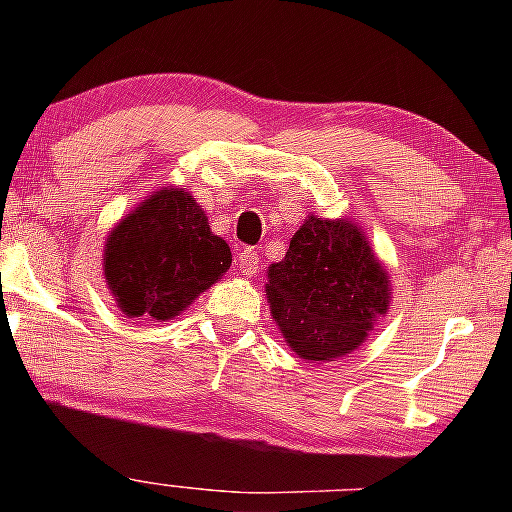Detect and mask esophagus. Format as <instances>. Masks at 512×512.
Here are the masks:
<instances>
[{
    "mask_svg": "<svg viewBox=\"0 0 512 512\" xmlns=\"http://www.w3.org/2000/svg\"><path fill=\"white\" fill-rule=\"evenodd\" d=\"M235 265H237V270L244 272V275H247V277L256 275V272H258V254L251 247L242 249L240 254H237Z\"/></svg>",
    "mask_w": 512,
    "mask_h": 512,
    "instance_id": "obj_1",
    "label": "esophagus"
}]
</instances>
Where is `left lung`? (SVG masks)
Returning a JSON list of instances; mask_svg holds the SVG:
<instances>
[{"mask_svg": "<svg viewBox=\"0 0 512 512\" xmlns=\"http://www.w3.org/2000/svg\"><path fill=\"white\" fill-rule=\"evenodd\" d=\"M389 277L352 221L307 216L265 296L293 352L307 361L349 354L387 314Z\"/></svg>", "mask_w": 512, "mask_h": 512, "instance_id": "obj_1", "label": "left lung"}]
</instances>
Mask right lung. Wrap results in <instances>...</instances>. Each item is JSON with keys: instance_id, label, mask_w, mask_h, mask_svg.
Segmentation results:
<instances>
[{"instance_id": "add662e5", "label": "right lung", "mask_w": 512, "mask_h": 512, "mask_svg": "<svg viewBox=\"0 0 512 512\" xmlns=\"http://www.w3.org/2000/svg\"><path fill=\"white\" fill-rule=\"evenodd\" d=\"M230 249L184 188L151 195L104 244V277L128 317L172 319L228 272Z\"/></svg>"}]
</instances>
